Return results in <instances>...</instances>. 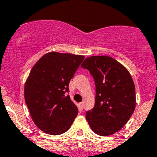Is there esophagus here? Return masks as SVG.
Masks as SVG:
<instances>
[{
    "label": "esophagus",
    "instance_id": "1",
    "mask_svg": "<svg viewBox=\"0 0 157 157\" xmlns=\"http://www.w3.org/2000/svg\"><path fill=\"white\" fill-rule=\"evenodd\" d=\"M83 102H80V103L79 104V109L83 110Z\"/></svg>",
    "mask_w": 157,
    "mask_h": 157
}]
</instances>
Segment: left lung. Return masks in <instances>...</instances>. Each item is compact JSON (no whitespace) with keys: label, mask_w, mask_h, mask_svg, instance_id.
Masks as SVG:
<instances>
[{"label":"left lung","mask_w":157,"mask_h":157,"mask_svg":"<svg viewBox=\"0 0 157 157\" xmlns=\"http://www.w3.org/2000/svg\"><path fill=\"white\" fill-rule=\"evenodd\" d=\"M81 67L89 70L96 87L94 107L86 112V119L96 134H114L126 124L136 108V89L129 72L107 56L88 57Z\"/></svg>","instance_id":"1"}]
</instances>
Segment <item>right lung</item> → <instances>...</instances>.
I'll return each mask as SVG.
<instances>
[{"label": "right lung", "mask_w": 157, "mask_h": 157, "mask_svg": "<svg viewBox=\"0 0 157 157\" xmlns=\"http://www.w3.org/2000/svg\"><path fill=\"white\" fill-rule=\"evenodd\" d=\"M84 56L50 52L32 67L25 85V100L36 126L49 135L67 132L78 114L70 100L69 83Z\"/></svg>", "instance_id": "1"}]
</instances>
